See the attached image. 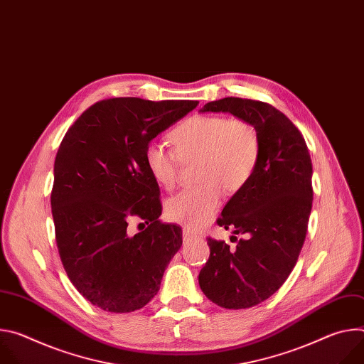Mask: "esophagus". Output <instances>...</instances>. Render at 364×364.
<instances>
[{"instance_id":"esophagus-1","label":"esophagus","mask_w":364,"mask_h":364,"mask_svg":"<svg viewBox=\"0 0 364 364\" xmlns=\"http://www.w3.org/2000/svg\"><path fill=\"white\" fill-rule=\"evenodd\" d=\"M193 237H194V233H193V232H190L188 229H184V230H183V240L188 242V240H191Z\"/></svg>"}]
</instances>
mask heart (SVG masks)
Returning a JSON list of instances; mask_svg holds the SVG:
<instances>
[{"mask_svg":"<svg viewBox=\"0 0 364 364\" xmlns=\"http://www.w3.org/2000/svg\"><path fill=\"white\" fill-rule=\"evenodd\" d=\"M171 141L176 152L155 141L145 146L146 170L159 186L171 190L180 160L200 157L198 181L203 184L168 198L166 216L188 229H201L218 212L222 188L236 193L250 178L259 155L257 131L243 119L200 115L178 125Z\"/></svg>","mask_w":364,"mask_h":364,"instance_id":"heart-1","label":"heart"}]
</instances>
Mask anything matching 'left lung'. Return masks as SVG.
Instances as JSON below:
<instances>
[{
	"instance_id": "8db88e82",
	"label": "left lung",
	"mask_w": 364,
	"mask_h": 364,
	"mask_svg": "<svg viewBox=\"0 0 364 364\" xmlns=\"http://www.w3.org/2000/svg\"><path fill=\"white\" fill-rule=\"evenodd\" d=\"M200 112L232 114L257 131L255 170L218 220L246 239L232 249L209 237V261L198 274L200 288L212 302L228 309L250 308L274 295L298 261L313 205V164L298 128L269 103L223 97L205 103Z\"/></svg>"
}]
</instances>
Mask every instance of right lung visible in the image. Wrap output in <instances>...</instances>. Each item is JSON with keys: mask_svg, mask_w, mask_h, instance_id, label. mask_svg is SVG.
<instances>
[{"mask_svg": "<svg viewBox=\"0 0 364 364\" xmlns=\"http://www.w3.org/2000/svg\"><path fill=\"white\" fill-rule=\"evenodd\" d=\"M197 100H100L66 132L51 190L56 242L76 289L109 313H132L157 295L183 243L180 226L163 223L160 187L146 170L145 146L184 118ZM135 215L149 226L132 237Z\"/></svg>", "mask_w": 364, "mask_h": 364, "instance_id": "obj_1", "label": "right lung"}]
</instances>
